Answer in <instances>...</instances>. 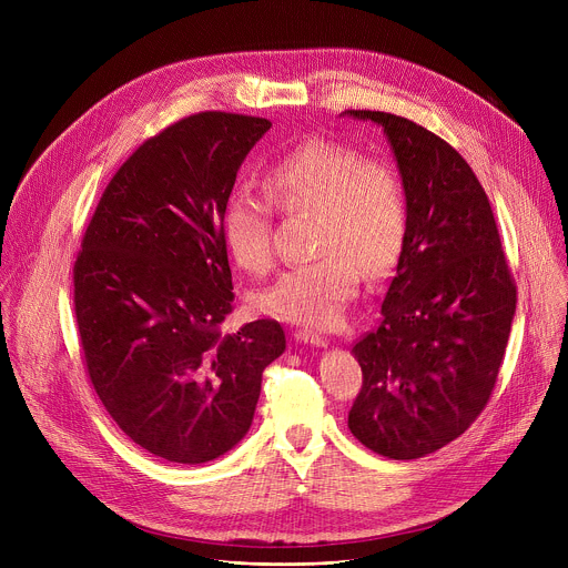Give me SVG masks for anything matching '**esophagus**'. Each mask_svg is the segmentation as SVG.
I'll list each match as a JSON object with an SVG mask.
<instances>
[{"mask_svg":"<svg viewBox=\"0 0 568 568\" xmlns=\"http://www.w3.org/2000/svg\"><path fill=\"white\" fill-rule=\"evenodd\" d=\"M294 339H296L298 344H307V346H326V344H328L326 337L314 333V331H307V328L294 331Z\"/></svg>","mask_w":568,"mask_h":568,"instance_id":"obj_1","label":"esophagus"}]
</instances>
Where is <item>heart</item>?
<instances>
[{
    "label": "heart",
    "mask_w": 568,
    "mask_h": 568,
    "mask_svg": "<svg viewBox=\"0 0 568 568\" xmlns=\"http://www.w3.org/2000/svg\"><path fill=\"white\" fill-rule=\"evenodd\" d=\"M265 195L233 191L222 211V237L237 267L265 274L274 263L272 206L314 215L312 263L283 272L254 294L256 310L303 326H331L364 278L386 276L409 235L404 184L384 159L310 139L278 156L263 175Z\"/></svg>",
    "instance_id": "heart-1"
}]
</instances>
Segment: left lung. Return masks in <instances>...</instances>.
I'll list each match as a JSON object with an SVG mask.
<instances>
[{
  "instance_id": "obj_1",
  "label": "left lung",
  "mask_w": 568,
  "mask_h": 568,
  "mask_svg": "<svg viewBox=\"0 0 568 568\" xmlns=\"http://www.w3.org/2000/svg\"><path fill=\"white\" fill-rule=\"evenodd\" d=\"M346 114L382 125L409 206L379 326L353 346L364 382L348 427L375 454L412 460L456 440L485 409L517 287L490 200L467 161L404 116Z\"/></svg>"
}]
</instances>
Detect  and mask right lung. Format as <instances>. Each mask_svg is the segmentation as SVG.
<instances>
[{
	"mask_svg": "<svg viewBox=\"0 0 568 568\" xmlns=\"http://www.w3.org/2000/svg\"><path fill=\"white\" fill-rule=\"evenodd\" d=\"M267 119L200 112L143 141L110 180L80 242L73 307L94 390L145 452L197 465L252 427L285 333L233 335L222 211Z\"/></svg>",
	"mask_w": 568,
	"mask_h": 568,
	"instance_id": "add662e5",
	"label": "right lung"
}]
</instances>
